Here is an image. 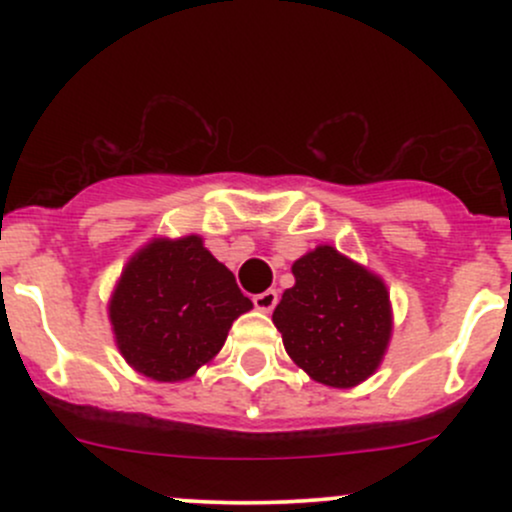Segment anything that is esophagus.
Wrapping results in <instances>:
<instances>
[{
	"instance_id": "34e87169",
	"label": "esophagus",
	"mask_w": 512,
	"mask_h": 512,
	"mask_svg": "<svg viewBox=\"0 0 512 512\" xmlns=\"http://www.w3.org/2000/svg\"><path fill=\"white\" fill-rule=\"evenodd\" d=\"M276 301H279V293H276L274 289L262 291V293H257V296H252V303H255V308L262 310V313H272Z\"/></svg>"
}]
</instances>
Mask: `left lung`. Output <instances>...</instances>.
I'll list each match as a JSON object with an SVG mask.
<instances>
[{"label":"left lung","mask_w":512,"mask_h":512,"mask_svg":"<svg viewBox=\"0 0 512 512\" xmlns=\"http://www.w3.org/2000/svg\"><path fill=\"white\" fill-rule=\"evenodd\" d=\"M272 322L286 354L315 383L361 385L383 363L392 339L390 291L378 274L332 245H317L291 267Z\"/></svg>","instance_id":"8db88e82"}]
</instances>
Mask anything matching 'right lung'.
Returning <instances> with one entry per match:
<instances>
[{"instance_id":"1","label":"right lung","mask_w":512,"mask_h":512,"mask_svg":"<svg viewBox=\"0 0 512 512\" xmlns=\"http://www.w3.org/2000/svg\"><path fill=\"white\" fill-rule=\"evenodd\" d=\"M252 301L197 233L151 238L129 257L108 301L117 351L156 383H182L207 366Z\"/></svg>"}]
</instances>
